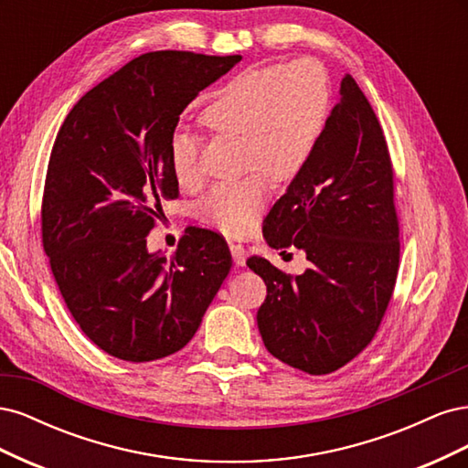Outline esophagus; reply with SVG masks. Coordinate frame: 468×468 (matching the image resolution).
Wrapping results in <instances>:
<instances>
[{
  "label": "esophagus",
  "instance_id": "esophagus-1",
  "mask_svg": "<svg viewBox=\"0 0 468 468\" xmlns=\"http://www.w3.org/2000/svg\"><path fill=\"white\" fill-rule=\"evenodd\" d=\"M230 253H232V260L238 267H244L246 260H248V251L242 244H230Z\"/></svg>",
  "mask_w": 468,
  "mask_h": 468
}]
</instances>
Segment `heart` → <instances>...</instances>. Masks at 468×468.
Segmentation results:
<instances>
[{
    "instance_id": "heart-1",
    "label": "heart",
    "mask_w": 468,
    "mask_h": 468,
    "mask_svg": "<svg viewBox=\"0 0 468 468\" xmlns=\"http://www.w3.org/2000/svg\"><path fill=\"white\" fill-rule=\"evenodd\" d=\"M332 111L328 76L313 60L285 66L250 68L232 76L201 112L210 133L242 138L244 169H256L239 181L212 187L199 212L201 218L224 234L242 236L263 215L269 187L299 176L313 158ZM169 165L183 187L199 186L201 144L187 131L169 140Z\"/></svg>"
}]
</instances>
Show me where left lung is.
<instances>
[{
	"instance_id": "obj_1",
	"label": "left lung",
	"mask_w": 468,
	"mask_h": 468,
	"mask_svg": "<svg viewBox=\"0 0 468 468\" xmlns=\"http://www.w3.org/2000/svg\"><path fill=\"white\" fill-rule=\"evenodd\" d=\"M269 246H296L310 267L285 275L263 258L258 328L267 351L308 375H328L371 342L392 296L400 244L385 134L351 76L303 172L265 217Z\"/></svg>"
}]
</instances>
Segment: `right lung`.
I'll use <instances>...</instances> for the list:
<instances>
[{
	"label": "right lung",
	"mask_w": 468,
	"mask_h": 468,
	"mask_svg": "<svg viewBox=\"0 0 468 468\" xmlns=\"http://www.w3.org/2000/svg\"><path fill=\"white\" fill-rule=\"evenodd\" d=\"M242 56L148 52L83 95L52 146L42 246L81 332L109 356H172L199 330L232 267L224 239L191 229L165 258L146 236L176 199L169 140L179 115Z\"/></svg>",
	"instance_id": "add662e5"
}]
</instances>
